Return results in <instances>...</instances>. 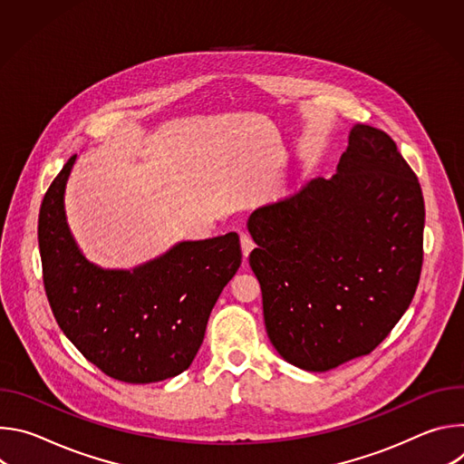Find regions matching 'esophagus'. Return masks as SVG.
<instances>
[{
  "label": "esophagus",
  "mask_w": 464,
  "mask_h": 464,
  "mask_svg": "<svg viewBox=\"0 0 464 464\" xmlns=\"http://www.w3.org/2000/svg\"><path fill=\"white\" fill-rule=\"evenodd\" d=\"M240 244H242V253H244V256H247V255L253 251V247H255V242H253V238H251L247 233H242V235H240Z\"/></svg>",
  "instance_id": "34e87169"
}]
</instances>
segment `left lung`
Segmentation results:
<instances>
[{"instance_id":"8db88e82","label":"left lung","mask_w":464,"mask_h":464,"mask_svg":"<svg viewBox=\"0 0 464 464\" xmlns=\"http://www.w3.org/2000/svg\"><path fill=\"white\" fill-rule=\"evenodd\" d=\"M424 215L415 172L367 124L353 126L333 178L255 209L249 266L276 351L312 372L374 351L415 295Z\"/></svg>"}]
</instances>
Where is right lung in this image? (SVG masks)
<instances>
[{"label": "right lung", "mask_w": 464, "mask_h": 464, "mask_svg": "<svg viewBox=\"0 0 464 464\" xmlns=\"http://www.w3.org/2000/svg\"><path fill=\"white\" fill-rule=\"evenodd\" d=\"M77 156L47 188L38 217L44 286L54 319L82 356L128 383L174 378L200 349L211 310L242 262L237 233L183 240L131 270L81 251L63 194Z\"/></svg>", "instance_id": "add662e5"}]
</instances>
